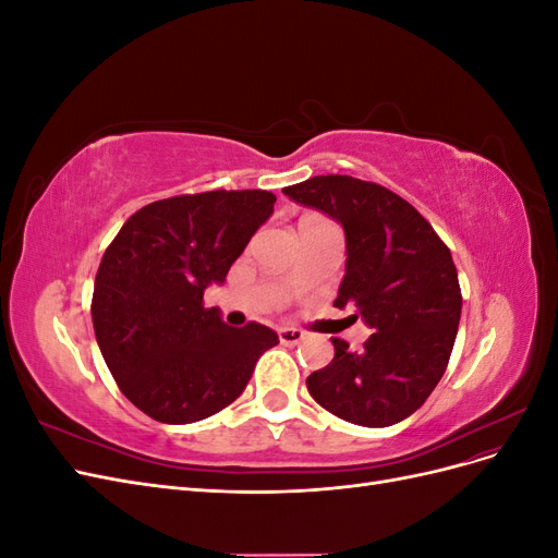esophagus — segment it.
<instances>
[{
	"instance_id": "1",
	"label": "esophagus",
	"mask_w": 558,
	"mask_h": 558,
	"mask_svg": "<svg viewBox=\"0 0 558 558\" xmlns=\"http://www.w3.org/2000/svg\"><path fill=\"white\" fill-rule=\"evenodd\" d=\"M277 335H279V342L281 344H291V347L300 344L302 340H305V332L298 330V328H279Z\"/></svg>"
}]
</instances>
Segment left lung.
Listing matches in <instances>:
<instances>
[{
  "label": "left lung",
  "mask_w": 558,
  "mask_h": 558,
  "mask_svg": "<svg viewBox=\"0 0 558 558\" xmlns=\"http://www.w3.org/2000/svg\"><path fill=\"white\" fill-rule=\"evenodd\" d=\"M344 230L347 265L335 307L373 335L361 351L335 337V359L307 377L312 398L349 424L386 428L414 414L442 379L461 320L451 253L410 202L342 174L283 189Z\"/></svg>",
  "instance_id": "1"
}]
</instances>
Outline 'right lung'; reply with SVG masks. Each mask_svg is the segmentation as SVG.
<instances>
[{
  "label": "right lung",
  "instance_id": "right-lung-1",
  "mask_svg": "<svg viewBox=\"0 0 558 558\" xmlns=\"http://www.w3.org/2000/svg\"><path fill=\"white\" fill-rule=\"evenodd\" d=\"M267 191L158 199L132 214L99 263L93 328L123 396L160 424L221 412L279 344L260 324L232 328L202 298L275 211Z\"/></svg>",
  "mask_w": 558,
  "mask_h": 558
}]
</instances>
